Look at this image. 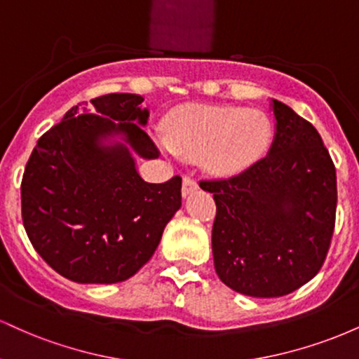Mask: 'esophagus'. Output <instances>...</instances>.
I'll return each instance as SVG.
<instances>
[{"label": "esophagus", "instance_id": "34e87169", "mask_svg": "<svg viewBox=\"0 0 359 359\" xmlns=\"http://www.w3.org/2000/svg\"><path fill=\"white\" fill-rule=\"evenodd\" d=\"M194 191H197V182L191 177H184L182 180V196H189V194H192Z\"/></svg>", "mask_w": 359, "mask_h": 359}]
</instances>
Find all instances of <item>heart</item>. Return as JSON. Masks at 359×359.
I'll list each match as a JSON object with an SVG mask.
<instances>
[{
  "label": "heart",
  "mask_w": 359,
  "mask_h": 359,
  "mask_svg": "<svg viewBox=\"0 0 359 359\" xmlns=\"http://www.w3.org/2000/svg\"><path fill=\"white\" fill-rule=\"evenodd\" d=\"M271 142V123L262 111L241 106H185L168 123V148L197 158L212 174L250 167Z\"/></svg>",
  "instance_id": "1"
}]
</instances>
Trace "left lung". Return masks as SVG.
Segmentation results:
<instances>
[{"instance_id":"obj_1","label":"left lung","mask_w":359,"mask_h":359,"mask_svg":"<svg viewBox=\"0 0 359 359\" xmlns=\"http://www.w3.org/2000/svg\"><path fill=\"white\" fill-rule=\"evenodd\" d=\"M269 155L229 179L201 180L216 201L214 269L250 297H282L319 273L336 222V168L307 119L271 101Z\"/></svg>"}]
</instances>
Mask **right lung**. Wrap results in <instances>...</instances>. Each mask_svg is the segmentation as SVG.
I'll use <instances>...</instances> for the list:
<instances>
[{
  "mask_svg": "<svg viewBox=\"0 0 359 359\" xmlns=\"http://www.w3.org/2000/svg\"><path fill=\"white\" fill-rule=\"evenodd\" d=\"M142 102L126 93L79 102L40 137L25 167V231L36 253L72 282L133 277L182 205V179L145 182L126 147L143 158L160 155L139 126L148 119ZM114 134L126 143L106 146Z\"/></svg>",
  "mask_w": 359,
  "mask_h": 359,
  "instance_id": "1",
  "label": "right lung"
}]
</instances>
